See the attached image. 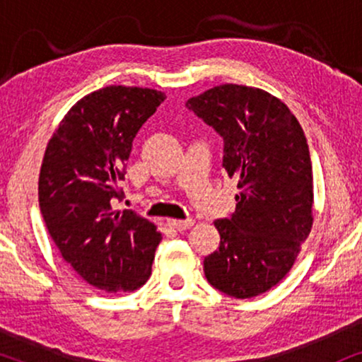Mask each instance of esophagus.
Instances as JSON below:
<instances>
[{"label":"esophagus","mask_w":362,"mask_h":362,"mask_svg":"<svg viewBox=\"0 0 362 362\" xmlns=\"http://www.w3.org/2000/svg\"><path fill=\"white\" fill-rule=\"evenodd\" d=\"M194 224V221L192 219H185V221H176V219H168V226L171 227V229H176V230H186L189 229V227Z\"/></svg>","instance_id":"1"}]
</instances>
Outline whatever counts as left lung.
<instances>
[{
  "label": "left lung",
  "instance_id": "1",
  "mask_svg": "<svg viewBox=\"0 0 362 362\" xmlns=\"http://www.w3.org/2000/svg\"><path fill=\"white\" fill-rule=\"evenodd\" d=\"M186 107L224 138L222 166L237 180L235 212L214 222L219 249L204 259L209 284L234 298L275 286L313 226V171L303 128L280 98L224 83Z\"/></svg>",
  "mask_w": 362,
  "mask_h": 362
}]
</instances>
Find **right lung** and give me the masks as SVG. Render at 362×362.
I'll list each match as a JSON object with an SVG mask.
<instances>
[{
    "mask_svg": "<svg viewBox=\"0 0 362 362\" xmlns=\"http://www.w3.org/2000/svg\"><path fill=\"white\" fill-rule=\"evenodd\" d=\"M153 88L110 86L66 113L47 143L39 173V207L62 259L107 293L145 285L161 234L122 199L133 138L165 102Z\"/></svg>",
    "mask_w": 362,
    "mask_h": 362,
    "instance_id": "1",
    "label": "right lung"
}]
</instances>
